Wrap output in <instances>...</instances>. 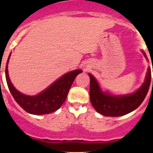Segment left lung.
Wrapping results in <instances>:
<instances>
[{"instance_id":"left-lung-1","label":"left lung","mask_w":153,"mask_h":153,"mask_svg":"<svg viewBox=\"0 0 153 153\" xmlns=\"http://www.w3.org/2000/svg\"><path fill=\"white\" fill-rule=\"evenodd\" d=\"M142 53L148 60L146 53L143 51ZM88 75L90 76L89 93L91 105L98 113L107 117L123 116L135 110L146 97L151 82V68L149 67L144 82L136 91L130 94L113 95L108 91H102L96 78L91 74Z\"/></svg>"}]
</instances>
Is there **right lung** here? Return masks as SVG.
<instances>
[{
    "mask_svg": "<svg viewBox=\"0 0 153 153\" xmlns=\"http://www.w3.org/2000/svg\"><path fill=\"white\" fill-rule=\"evenodd\" d=\"M10 56L11 53L8 57L5 71L7 85L17 103L25 111L32 114H46L59 109L65 101L74 79L79 74L82 72L81 69L68 72L39 94L29 96L21 93L12 84L8 74V63Z\"/></svg>",
    "mask_w": 153,
    "mask_h": 153,
    "instance_id": "add662e5",
    "label": "right lung"
}]
</instances>
